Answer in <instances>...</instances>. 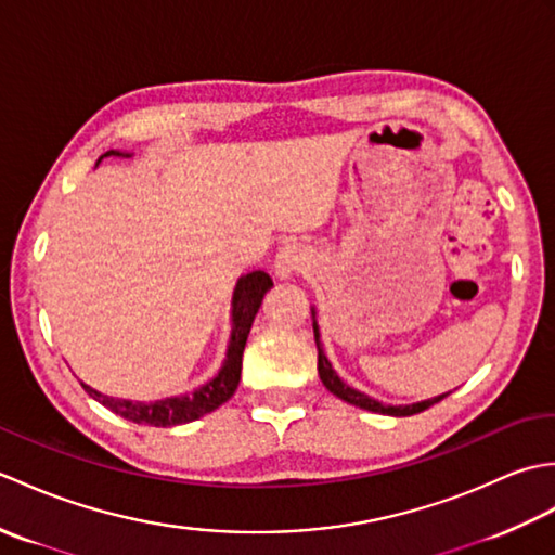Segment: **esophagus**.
<instances>
[{"instance_id":"obj_1","label":"esophagus","mask_w":555,"mask_h":555,"mask_svg":"<svg viewBox=\"0 0 555 555\" xmlns=\"http://www.w3.org/2000/svg\"><path fill=\"white\" fill-rule=\"evenodd\" d=\"M310 264V253L308 247H302L300 243H286L279 247V253L274 257V274L279 279H288L298 271L308 269Z\"/></svg>"}]
</instances>
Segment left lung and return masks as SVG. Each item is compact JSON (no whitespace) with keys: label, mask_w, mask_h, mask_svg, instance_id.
Listing matches in <instances>:
<instances>
[{"label":"left lung","mask_w":555,"mask_h":555,"mask_svg":"<svg viewBox=\"0 0 555 555\" xmlns=\"http://www.w3.org/2000/svg\"><path fill=\"white\" fill-rule=\"evenodd\" d=\"M312 326H314V340H317V370H320V379L328 388V391H332L334 396H338L340 400H346V403L356 405V408H362V410H370V412H379V415L410 417V415H417V412L436 405V403H439V400H443L448 396V393H443V396H436V398H429V400H420V403H412V405H384V403H379V400L364 396L362 391H358V388L348 386L334 372L332 362H328L326 356H324V348H322V340H320V328H317V322Z\"/></svg>","instance_id":"obj_1"}]
</instances>
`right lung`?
<instances>
[{
  "label": "right lung",
  "instance_id": "1",
  "mask_svg": "<svg viewBox=\"0 0 555 555\" xmlns=\"http://www.w3.org/2000/svg\"><path fill=\"white\" fill-rule=\"evenodd\" d=\"M104 157H131V155H124L119 150H109L104 152L98 162H102ZM271 286L274 284H271V279L269 274H264V271H250V274L238 279V284H235V291H233V310H231L233 328H231L227 360H223L215 379H209L205 386L195 388L193 393L155 400V403H138V400H121V398L104 396L86 384H82V388H86L98 403H102L104 408L116 412V415H121L124 420L135 422V424H150V427H176V424L199 420L203 415H207V412L227 403V400L235 393V388H238L245 340H247V334H250L253 320L259 310V305H262L264 293Z\"/></svg>",
  "mask_w": 555,
  "mask_h": 555
}]
</instances>
